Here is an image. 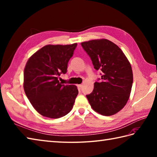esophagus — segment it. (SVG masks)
Listing matches in <instances>:
<instances>
[{
	"label": "esophagus",
	"instance_id": "1",
	"mask_svg": "<svg viewBox=\"0 0 157 157\" xmlns=\"http://www.w3.org/2000/svg\"><path fill=\"white\" fill-rule=\"evenodd\" d=\"M78 89H79V90L82 89V84H79V85H78Z\"/></svg>",
	"mask_w": 157,
	"mask_h": 157
}]
</instances>
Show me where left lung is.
<instances>
[{"mask_svg": "<svg viewBox=\"0 0 157 157\" xmlns=\"http://www.w3.org/2000/svg\"><path fill=\"white\" fill-rule=\"evenodd\" d=\"M96 70H101V81L95 82L91 94L86 95L94 111L105 116L116 114L129 98L133 83L130 63L117 45L106 39L82 42Z\"/></svg>", "mask_w": 157, "mask_h": 157, "instance_id": "8db88e82", "label": "left lung"}]
</instances>
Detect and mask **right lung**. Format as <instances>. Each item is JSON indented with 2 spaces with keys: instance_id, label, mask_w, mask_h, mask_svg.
Here are the masks:
<instances>
[{
  "instance_id": "obj_1",
  "label": "right lung",
  "mask_w": 157,
  "mask_h": 157,
  "mask_svg": "<svg viewBox=\"0 0 157 157\" xmlns=\"http://www.w3.org/2000/svg\"><path fill=\"white\" fill-rule=\"evenodd\" d=\"M77 44L46 45L26 63L23 73L25 93L36 111L46 117H62L71 111L74 105L78 88L61 84L58 77L67 73Z\"/></svg>"
}]
</instances>
